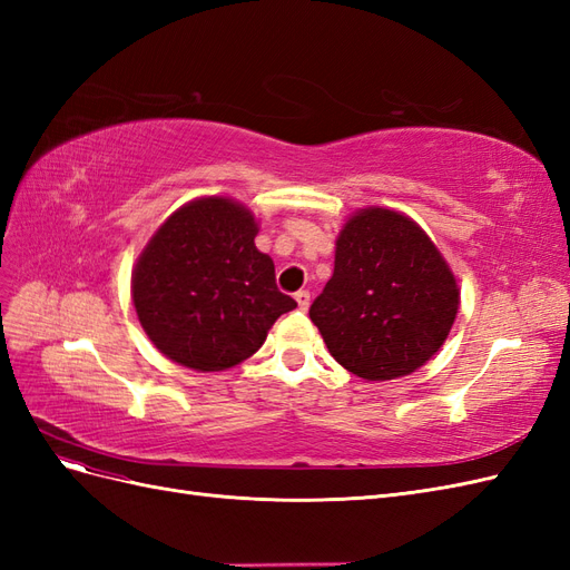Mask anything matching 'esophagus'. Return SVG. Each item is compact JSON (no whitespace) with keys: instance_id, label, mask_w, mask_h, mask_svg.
I'll return each mask as SVG.
<instances>
[{"instance_id":"esophagus-1","label":"esophagus","mask_w":570,"mask_h":570,"mask_svg":"<svg viewBox=\"0 0 570 570\" xmlns=\"http://www.w3.org/2000/svg\"><path fill=\"white\" fill-rule=\"evenodd\" d=\"M295 299H297V306L302 308V312H306L308 304H312V295H308L306 289H299V292H295Z\"/></svg>"}]
</instances>
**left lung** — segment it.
I'll return each instance as SVG.
<instances>
[{"label":"left lung","instance_id":"1","mask_svg":"<svg viewBox=\"0 0 570 570\" xmlns=\"http://www.w3.org/2000/svg\"><path fill=\"white\" fill-rule=\"evenodd\" d=\"M459 312L454 273L409 216L368 206L344 223L335 271L308 316L340 366L394 381L442 347Z\"/></svg>","mask_w":570,"mask_h":570}]
</instances>
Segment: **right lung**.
<instances>
[{"mask_svg": "<svg viewBox=\"0 0 570 570\" xmlns=\"http://www.w3.org/2000/svg\"><path fill=\"white\" fill-rule=\"evenodd\" d=\"M254 214L228 197H202L170 214L132 268V304L164 356L202 373L226 371L262 347L297 302L275 285L254 245Z\"/></svg>", "mask_w": 570, "mask_h": 570, "instance_id": "1", "label": "right lung"}]
</instances>
